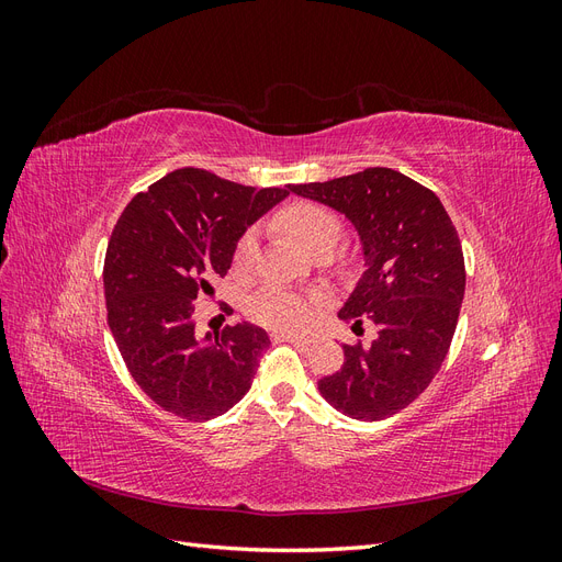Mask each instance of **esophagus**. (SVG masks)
Wrapping results in <instances>:
<instances>
[{
	"label": "esophagus",
	"instance_id": "34e87169",
	"mask_svg": "<svg viewBox=\"0 0 562 562\" xmlns=\"http://www.w3.org/2000/svg\"><path fill=\"white\" fill-rule=\"evenodd\" d=\"M279 337L288 339V342H293V345H302V347H307V345L314 342V335H304V333H283Z\"/></svg>",
	"mask_w": 562,
	"mask_h": 562
}]
</instances>
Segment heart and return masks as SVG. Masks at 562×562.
<instances>
[{
    "mask_svg": "<svg viewBox=\"0 0 562 562\" xmlns=\"http://www.w3.org/2000/svg\"><path fill=\"white\" fill-rule=\"evenodd\" d=\"M277 225L285 234H291L304 250L314 255V258H318V255H330L345 232L339 215L333 209L314 201H297L291 203V206H285L277 215ZM255 255H258V234L250 229L241 236L239 244H236L234 262L239 267H248L252 265ZM312 300L302 297L293 291L265 288V291L250 297L248 314L269 328H295L300 323L307 321V316L312 314Z\"/></svg>",
    "mask_w": 562,
    "mask_h": 562,
    "instance_id": "obj_1",
    "label": "heart"
}]
</instances>
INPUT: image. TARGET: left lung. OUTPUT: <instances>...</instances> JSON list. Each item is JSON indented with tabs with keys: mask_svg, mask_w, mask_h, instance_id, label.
<instances>
[{
	"mask_svg": "<svg viewBox=\"0 0 562 562\" xmlns=\"http://www.w3.org/2000/svg\"><path fill=\"white\" fill-rule=\"evenodd\" d=\"M288 190L359 232L366 271L337 316L356 333L363 321L378 328L368 347L345 345L342 368L318 380L321 396L351 419L396 415L431 384L457 328L467 271L452 220L431 190L394 168Z\"/></svg>",
	"mask_w": 562,
	"mask_h": 562,
	"instance_id": "obj_1",
	"label": "left lung"
}]
</instances>
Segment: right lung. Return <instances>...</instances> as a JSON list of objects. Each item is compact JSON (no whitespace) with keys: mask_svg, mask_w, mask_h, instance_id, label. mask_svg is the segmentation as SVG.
<instances>
[{"mask_svg":"<svg viewBox=\"0 0 562 562\" xmlns=\"http://www.w3.org/2000/svg\"><path fill=\"white\" fill-rule=\"evenodd\" d=\"M288 194L178 168L116 220L103 267L108 323L131 378L166 413L206 422L250 389L269 335L244 321L199 337L194 300L213 295L244 232Z\"/></svg>","mask_w":562,"mask_h":562,"instance_id":"right-lung-1","label":"right lung"}]
</instances>
